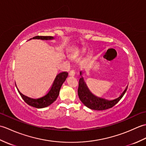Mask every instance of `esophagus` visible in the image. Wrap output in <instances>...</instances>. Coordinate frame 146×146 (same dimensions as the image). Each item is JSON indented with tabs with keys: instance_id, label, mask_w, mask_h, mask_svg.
I'll list each match as a JSON object with an SVG mask.
<instances>
[{
	"instance_id": "obj_1",
	"label": "esophagus",
	"mask_w": 146,
	"mask_h": 146,
	"mask_svg": "<svg viewBox=\"0 0 146 146\" xmlns=\"http://www.w3.org/2000/svg\"><path fill=\"white\" fill-rule=\"evenodd\" d=\"M75 75V72L73 70H71L69 73V75L70 76H74Z\"/></svg>"
}]
</instances>
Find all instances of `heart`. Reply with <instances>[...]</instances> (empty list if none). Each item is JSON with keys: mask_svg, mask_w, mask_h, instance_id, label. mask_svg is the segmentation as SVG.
<instances>
[{"mask_svg": "<svg viewBox=\"0 0 146 146\" xmlns=\"http://www.w3.org/2000/svg\"><path fill=\"white\" fill-rule=\"evenodd\" d=\"M85 52H86L85 48H77L73 52L72 54H71V58L72 59L79 58L80 57H81ZM90 58V56L88 55L87 57V60H88Z\"/></svg>", "mask_w": 146, "mask_h": 146, "instance_id": "b5f03b06", "label": "heart"}]
</instances>
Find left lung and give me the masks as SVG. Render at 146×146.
Returning a JSON list of instances; mask_svg holds the SVG:
<instances>
[{"label":"left lung","mask_w":146,"mask_h":146,"mask_svg":"<svg viewBox=\"0 0 146 146\" xmlns=\"http://www.w3.org/2000/svg\"><path fill=\"white\" fill-rule=\"evenodd\" d=\"M82 71H80L81 78L79 80L78 95L80 100H81L82 103L90 109L95 110H104L111 108L120 101L127 90L128 85L127 86L125 90L121 94L119 97L113 99V100H107V99L97 97V96L93 95L91 92L89 90L88 88L86 85V83L84 81V78L82 76Z\"/></svg>","instance_id":"left-lung-1"}]
</instances>
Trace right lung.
<instances>
[{
	"label": "right lung",
	"instance_id": "add662e5",
	"mask_svg": "<svg viewBox=\"0 0 146 146\" xmlns=\"http://www.w3.org/2000/svg\"><path fill=\"white\" fill-rule=\"evenodd\" d=\"M31 39H41V40H51L53 39L54 38L52 36H37L34 37ZM30 39V40L31 39ZM68 73L67 72H62L59 73L54 80V82L52 83L51 87L49 89V90L42 97L39 98H31L27 96L24 95L18 90L19 93L21 97L23 98L24 102L27 104H28L30 106L35 107L37 108H44L50 105L51 104L56 100L58 98L59 94H60V90L63 83L66 80L68 77Z\"/></svg>",
	"mask_w": 146,
	"mask_h": 146
}]
</instances>
